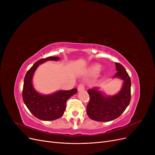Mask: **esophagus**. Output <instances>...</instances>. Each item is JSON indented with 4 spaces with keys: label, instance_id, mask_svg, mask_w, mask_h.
<instances>
[{
    "label": "esophagus",
    "instance_id": "esophagus-1",
    "mask_svg": "<svg viewBox=\"0 0 155 155\" xmlns=\"http://www.w3.org/2000/svg\"><path fill=\"white\" fill-rule=\"evenodd\" d=\"M78 89L79 91H81L84 90V89H85V85H84V84H83V83L79 84L78 87Z\"/></svg>",
    "mask_w": 155,
    "mask_h": 155
}]
</instances>
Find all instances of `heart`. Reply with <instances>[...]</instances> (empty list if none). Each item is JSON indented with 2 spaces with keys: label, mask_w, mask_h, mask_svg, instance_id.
<instances>
[{
  "label": "heart",
  "mask_w": 155,
  "mask_h": 155,
  "mask_svg": "<svg viewBox=\"0 0 155 155\" xmlns=\"http://www.w3.org/2000/svg\"><path fill=\"white\" fill-rule=\"evenodd\" d=\"M93 70L95 72H98L100 70V67L99 66V65H96V66L93 67Z\"/></svg>",
  "instance_id": "b5f03b06"
}]
</instances>
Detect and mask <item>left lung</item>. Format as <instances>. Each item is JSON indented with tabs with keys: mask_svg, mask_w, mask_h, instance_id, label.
<instances>
[{
	"mask_svg": "<svg viewBox=\"0 0 155 155\" xmlns=\"http://www.w3.org/2000/svg\"><path fill=\"white\" fill-rule=\"evenodd\" d=\"M117 72L114 77L124 80L120 92L113 96L105 97L96 88L87 91L90 96L87 106L89 118L97 121H109L118 118L126 109L130 101V78L125 68L115 63Z\"/></svg>",
	"mask_w": 155,
	"mask_h": 155,
	"instance_id": "obj_1",
	"label": "left lung"
}]
</instances>
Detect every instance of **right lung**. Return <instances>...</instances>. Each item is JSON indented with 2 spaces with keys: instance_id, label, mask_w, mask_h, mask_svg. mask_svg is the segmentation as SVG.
Returning a JSON list of instances; mask_svg holds the SVG:
<instances>
[{
  "instance_id": "add662e5",
  "label": "right lung",
  "mask_w": 155,
  "mask_h": 155,
  "mask_svg": "<svg viewBox=\"0 0 155 155\" xmlns=\"http://www.w3.org/2000/svg\"><path fill=\"white\" fill-rule=\"evenodd\" d=\"M58 59V57H48L37 61L28 70L25 77L22 89L23 101L31 113L41 120L51 121L61 117L66 109L67 100L78 92L77 88H73L69 91H59L52 94L43 96L37 92L33 87L32 77L39 65L46 61Z\"/></svg>"
}]
</instances>
